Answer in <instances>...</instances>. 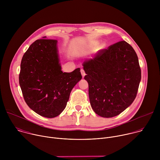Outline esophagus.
<instances>
[{
	"label": "esophagus",
	"instance_id": "34e87169",
	"mask_svg": "<svg viewBox=\"0 0 160 160\" xmlns=\"http://www.w3.org/2000/svg\"><path fill=\"white\" fill-rule=\"evenodd\" d=\"M80 72H81V74H82V77L83 78V77H85V72L84 70H83V69H81Z\"/></svg>",
	"mask_w": 160,
	"mask_h": 160
}]
</instances>
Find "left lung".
<instances>
[{
	"instance_id": "left-lung-1",
	"label": "left lung",
	"mask_w": 160,
	"mask_h": 160,
	"mask_svg": "<svg viewBox=\"0 0 160 160\" xmlns=\"http://www.w3.org/2000/svg\"><path fill=\"white\" fill-rule=\"evenodd\" d=\"M94 111L102 117L118 115L134 101L141 79L138 57L125 41L100 50L83 64Z\"/></svg>"
}]
</instances>
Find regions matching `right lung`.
Masks as SVG:
<instances>
[{
    "label": "right lung",
    "mask_w": 160,
    "mask_h": 160,
    "mask_svg": "<svg viewBox=\"0 0 160 160\" xmlns=\"http://www.w3.org/2000/svg\"><path fill=\"white\" fill-rule=\"evenodd\" d=\"M80 69L63 73L57 40H35L21 62L19 82L27 105L39 115L51 118L62 112L74 86L82 79Z\"/></svg>",
    "instance_id": "1"
}]
</instances>
